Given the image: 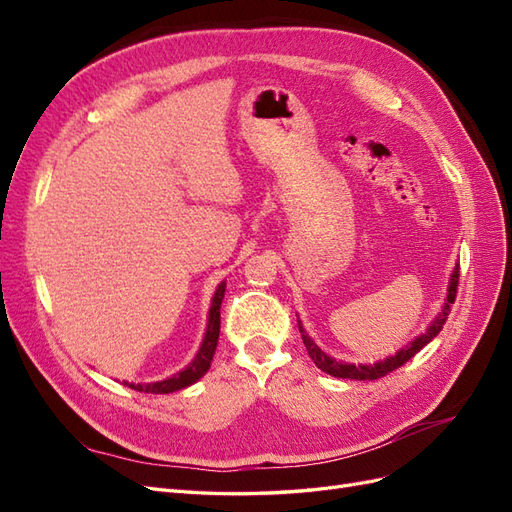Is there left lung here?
Masks as SVG:
<instances>
[{
  "label": "left lung",
  "instance_id": "obj_1",
  "mask_svg": "<svg viewBox=\"0 0 512 512\" xmlns=\"http://www.w3.org/2000/svg\"><path fill=\"white\" fill-rule=\"evenodd\" d=\"M457 284H459V265H455L453 273H451V282H448V288H446V297H444V303L440 307L438 316L433 318L429 322V327L425 333H421L418 337H414L410 344H406L401 350H397L393 356H386V359L382 361H376V363H346V361H337L333 359V356H329L327 352H324L312 337L307 335V331L303 329V324L299 320V331H301V337H303V344L307 348V354L312 356V361L316 363L318 369H322L324 374H329L333 378H346V380H378L386 374H391V371H395L397 367H401L404 363H408L412 356L425 348L433 337H436L444 322L448 318V314H451V303H455V297H457Z\"/></svg>",
  "mask_w": 512,
  "mask_h": 512
}]
</instances>
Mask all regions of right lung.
Here are the masks:
<instances>
[{
	"mask_svg": "<svg viewBox=\"0 0 512 512\" xmlns=\"http://www.w3.org/2000/svg\"><path fill=\"white\" fill-rule=\"evenodd\" d=\"M226 292V282H220L218 288L213 292L211 299V307H209V318H207V329H205V337L203 344H200L196 356L192 359L190 365H185L177 374H173L166 380H158V382H128L123 380V384L130 386V389L138 391V393H153V395H166V393H175L181 389H188L190 384L198 382L203 378L213 361L215 348H218V339H220V307H222V299Z\"/></svg>",
	"mask_w": 512,
	"mask_h": 512,
	"instance_id": "add662e5",
	"label": "right lung"
}]
</instances>
